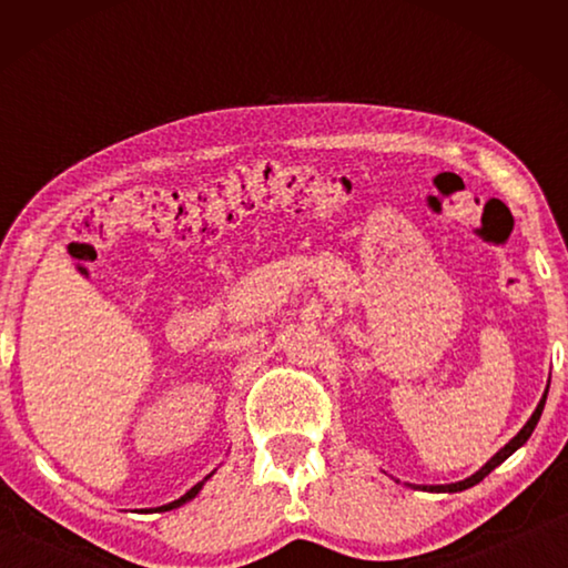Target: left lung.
Listing matches in <instances>:
<instances>
[{
  "mask_svg": "<svg viewBox=\"0 0 568 568\" xmlns=\"http://www.w3.org/2000/svg\"><path fill=\"white\" fill-rule=\"evenodd\" d=\"M546 396H549V386H546V390H544L541 400H538L536 410L531 413V418H528V420L524 423V428L518 430V434H516L511 440H508V444H506L501 450H496V454H494L491 458H488L486 464L476 470V474H470V476H468V478H464V480H456V484H438V486H418V484H406V486L420 488V491H430V494H458V491H466V488H470V486L480 484V480H484L488 474H491V470H494L496 466H501L508 456L516 454V450L521 448L528 438H531L534 428H536V423H538V418H541V413H544V406H546Z\"/></svg>",
  "mask_w": 568,
  "mask_h": 568,
  "instance_id": "obj_1",
  "label": "left lung"
}]
</instances>
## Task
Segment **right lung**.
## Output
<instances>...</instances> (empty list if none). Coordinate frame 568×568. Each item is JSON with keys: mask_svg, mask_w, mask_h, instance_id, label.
I'll list each match as a JSON object with an SVG mask.
<instances>
[{"mask_svg": "<svg viewBox=\"0 0 568 568\" xmlns=\"http://www.w3.org/2000/svg\"><path fill=\"white\" fill-rule=\"evenodd\" d=\"M213 474H215V470H213ZM213 474H210V476H213ZM210 476H205L203 480H200V484H195V486H192V488H190V491H187L185 496H180V498H178V501H172V504H168V506H160V511H170V508H178V506H182V504H187V501H192V498H195V496H197L200 491H203L205 480H207Z\"/></svg>", "mask_w": 568, "mask_h": 568, "instance_id": "1", "label": "right lung"}]
</instances>
